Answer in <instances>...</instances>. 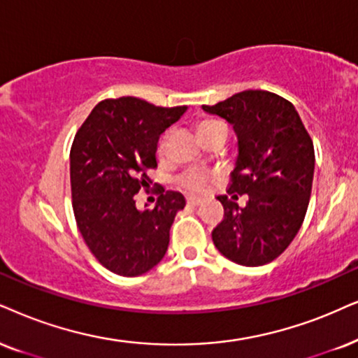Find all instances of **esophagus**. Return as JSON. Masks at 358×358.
<instances>
[{
  "instance_id": "obj_1",
  "label": "esophagus",
  "mask_w": 358,
  "mask_h": 358,
  "mask_svg": "<svg viewBox=\"0 0 358 358\" xmlns=\"http://www.w3.org/2000/svg\"><path fill=\"white\" fill-rule=\"evenodd\" d=\"M201 200L200 198H196V196H188L187 198V205L188 206H198V205H201Z\"/></svg>"
}]
</instances>
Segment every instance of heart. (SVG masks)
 <instances>
[{"label": "heart", "instance_id": "b5f03b06", "mask_svg": "<svg viewBox=\"0 0 358 358\" xmlns=\"http://www.w3.org/2000/svg\"><path fill=\"white\" fill-rule=\"evenodd\" d=\"M221 125L224 124L220 120H203L201 124L198 125V130H200V135H205L208 132H211V130L218 129ZM157 150L160 155H164L166 150V137L160 138ZM213 180H215V173H213V171L205 169H192L178 176V185L189 193H205L206 189L211 187Z\"/></svg>", "mask_w": 358, "mask_h": 358}]
</instances>
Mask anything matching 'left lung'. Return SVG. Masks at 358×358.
Returning a JSON list of instances; mask_svg holds the SVG:
<instances>
[{
	"instance_id": "1",
	"label": "left lung",
	"mask_w": 358,
	"mask_h": 358,
	"mask_svg": "<svg viewBox=\"0 0 358 358\" xmlns=\"http://www.w3.org/2000/svg\"><path fill=\"white\" fill-rule=\"evenodd\" d=\"M203 110L223 117L238 134L239 155L224 208L213 229L215 246L241 266H262L282 255L306 218L314 180V143L294 106L268 90H243ZM239 194H248L239 208Z\"/></svg>"
}]
</instances>
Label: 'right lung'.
Returning <instances> with one entry per match:
<instances>
[{
	"label": "right lung",
	"instance_id": "1",
	"mask_svg": "<svg viewBox=\"0 0 358 358\" xmlns=\"http://www.w3.org/2000/svg\"><path fill=\"white\" fill-rule=\"evenodd\" d=\"M187 106L157 107L137 97L99 102L71 147L76 223L94 257L110 273L134 278L164 259L170 228L185 208L178 192L160 189L155 208L138 211L135 194L150 187L157 142Z\"/></svg>",
	"mask_w": 358,
	"mask_h": 358
}]
</instances>
